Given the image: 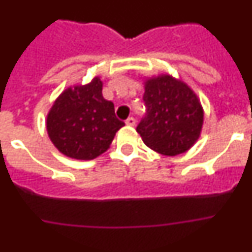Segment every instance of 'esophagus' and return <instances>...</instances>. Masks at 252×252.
Returning <instances> with one entry per match:
<instances>
[{
	"label": "esophagus",
	"instance_id": "esophagus-1",
	"mask_svg": "<svg viewBox=\"0 0 252 252\" xmlns=\"http://www.w3.org/2000/svg\"><path fill=\"white\" fill-rule=\"evenodd\" d=\"M125 124L127 125V126H133V125L136 124V120L133 119V117H128V119L125 121Z\"/></svg>",
	"mask_w": 252,
	"mask_h": 252
}]
</instances>
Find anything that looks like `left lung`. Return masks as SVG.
<instances>
[{
  "label": "left lung",
  "instance_id": "8db88e82",
  "mask_svg": "<svg viewBox=\"0 0 252 252\" xmlns=\"http://www.w3.org/2000/svg\"><path fill=\"white\" fill-rule=\"evenodd\" d=\"M142 101L146 113L136 131L146 146L173 157L187 151L197 141L203 110L186 83L169 75L149 79Z\"/></svg>",
  "mask_w": 252,
  "mask_h": 252
}]
</instances>
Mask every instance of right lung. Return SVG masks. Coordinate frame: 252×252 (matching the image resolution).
Returning a JSON list of instances; mask_svg holds the SVG:
<instances>
[{"mask_svg": "<svg viewBox=\"0 0 252 252\" xmlns=\"http://www.w3.org/2000/svg\"><path fill=\"white\" fill-rule=\"evenodd\" d=\"M125 126L115 106L102 95V82L68 88L51 107L46 120L49 137L60 153L92 160L110 148L116 132Z\"/></svg>", "mask_w": 252, "mask_h": 252, "instance_id": "1", "label": "right lung"}]
</instances>
